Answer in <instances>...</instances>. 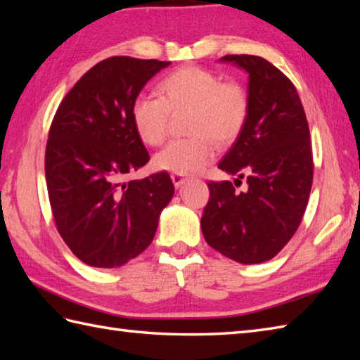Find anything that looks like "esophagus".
Here are the masks:
<instances>
[{
  "label": "esophagus",
  "instance_id": "esophagus-1",
  "mask_svg": "<svg viewBox=\"0 0 360 360\" xmlns=\"http://www.w3.org/2000/svg\"><path fill=\"white\" fill-rule=\"evenodd\" d=\"M172 181H173V184H174L176 188L182 187L187 182V179L184 178V176H181V174H172Z\"/></svg>",
  "mask_w": 360,
  "mask_h": 360
}]
</instances>
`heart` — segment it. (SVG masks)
Instances as JSON below:
<instances>
[{"instance_id": "heart-1", "label": "heart", "mask_w": 360, "mask_h": 360, "mask_svg": "<svg viewBox=\"0 0 360 360\" xmlns=\"http://www.w3.org/2000/svg\"><path fill=\"white\" fill-rule=\"evenodd\" d=\"M159 97L139 96L131 105L137 136L150 147L167 137L170 112L190 111L188 129L193 139L173 141L155 156L158 170L195 174L215 158L218 143L232 142L248 119L249 98L238 83H224L201 68H182L159 83Z\"/></svg>"}]
</instances>
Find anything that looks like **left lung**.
I'll use <instances>...</instances> for the list:
<instances>
[{"mask_svg": "<svg viewBox=\"0 0 360 360\" xmlns=\"http://www.w3.org/2000/svg\"><path fill=\"white\" fill-rule=\"evenodd\" d=\"M246 71L249 111L219 170L247 176L248 188L234 190L231 181L209 182L210 200L201 229L205 241L241 264L274 258L292 238L307 210L312 186L309 127L295 86L267 60L226 56Z\"/></svg>", "mask_w": 360, "mask_h": 360, "instance_id": "8db88e82", "label": "left lung"}]
</instances>
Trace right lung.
Returning a JSON list of instances; mask_svg holds the SVG:
<instances>
[{
    "label": "right lung",
    "mask_w": 360,
    "mask_h": 360,
    "mask_svg": "<svg viewBox=\"0 0 360 360\" xmlns=\"http://www.w3.org/2000/svg\"><path fill=\"white\" fill-rule=\"evenodd\" d=\"M168 65L106 58L75 83L52 120L44 172L53 219L72 254L93 267L112 269L142 254L173 198L167 172L124 181L150 160L131 105Z\"/></svg>",
    "instance_id": "1"
}]
</instances>
